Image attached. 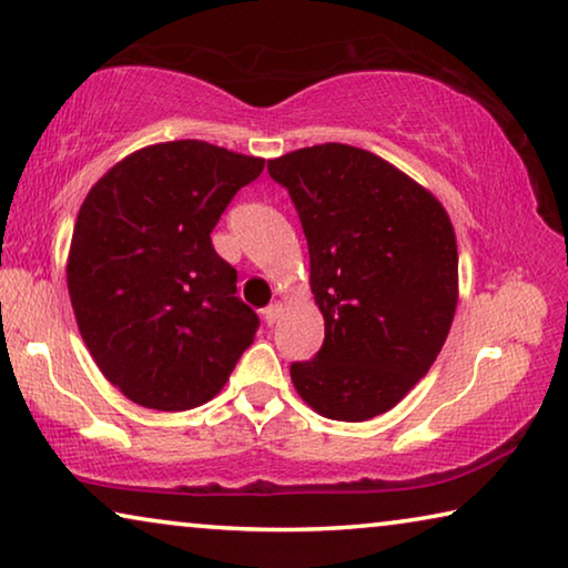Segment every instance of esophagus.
Listing matches in <instances>:
<instances>
[{"instance_id":"obj_1","label":"esophagus","mask_w":568,"mask_h":568,"mask_svg":"<svg viewBox=\"0 0 568 568\" xmlns=\"http://www.w3.org/2000/svg\"><path fill=\"white\" fill-rule=\"evenodd\" d=\"M261 314H264V322H266L268 327L276 325L278 314H282V302H272V304H268V307H264V312H261Z\"/></svg>"}]
</instances>
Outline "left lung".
I'll return each instance as SVG.
<instances>
[{
	"label": "left lung",
	"mask_w": 568,
	"mask_h": 568,
	"mask_svg": "<svg viewBox=\"0 0 568 568\" xmlns=\"http://www.w3.org/2000/svg\"><path fill=\"white\" fill-rule=\"evenodd\" d=\"M310 246L325 343L292 363L314 412L365 422L429 373L457 310V239L429 190L381 156L317 144L268 160Z\"/></svg>",
	"instance_id": "obj_1"
}]
</instances>
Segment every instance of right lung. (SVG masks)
Masks as SVG:
<instances>
[{"label": "right lung", "instance_id": "1", "mask_svg": "<svg viewBox=\"0 0 568 568\" xmlns=\"http://www.w3.org/2000/svg\"><path fill=\"white\" fill-rule=\"evenodd\" d=\"M261 170V156L182 139L129 154L85 195L68 292L95 365L134 404H207L254 343L258 314L211 233Z\"/></svg>", "mask_w": 568, "mask_h": 568}]
</instances>
